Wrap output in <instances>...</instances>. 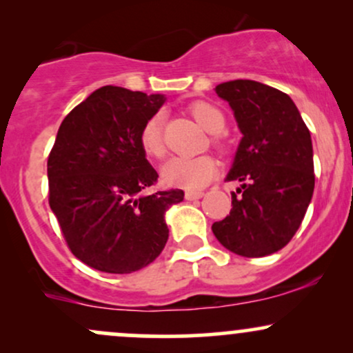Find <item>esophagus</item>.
<instances>
[{"mask_svg": "<svg viewBox=\"0 0 353 353\" xmlns=\"http://www.w3.org/2000/svg\"><path fill=\"white\" fill-rule=\"evenodd\" d=\"M202 196H204V192H202V190H185V194H184V197L188 201L201 199Z\"/></svg>", "mask_w": 353, "mask_h": 353, "instance_id": "1", "label": "esophagus"}]
</instances>
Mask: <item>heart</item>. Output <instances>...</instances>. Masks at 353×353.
Listing matches in <instances>:
<instances>
[{"instance_id":"1","label":"heart","mask_w":353,"mask_h":353,"mask_svg":"<svg viewBox=\"0 0 353 353\" xmlns=\"http://www.w3.org/2000/svg\"><path fill=\"white\" fill-rule=\"evenodd\" d=\"M190 114L201 128L208 132H221L225 125V117L214 104L197 101L190 104ZM139 145L143 152L152 159H161L165 152L164 144V116L161 112L149 116L139 131ZM212 145L224 152L225 144L219 137H212ZM217 163L210 156L199 157H174L163 168V177L169 185L188 190H199L214 179Z\"/></svg>"}]
</instances>
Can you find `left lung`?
<instances>
[{"mask_svg": "<svg viewBox=\"0 0 353 353\" xmlns=\"http://www.w3.org/2000/svg\"><path fill=\"white\" fill-rule=\"evenodd\" d=\"M232 108L244 134L228 181L241 182L229 216L212 232L225 249L264 257L290 242L314 194V154L309 128L294 101L250 79L216 86Z\"/></svg>", "mask_w": 353, "mask_h": 353, "instance_id": "obj_1", "label": "left lung"}]
</instances>
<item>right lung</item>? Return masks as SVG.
<instances>
[{
	"label": "right lung",
	"instance_id": "1",
	"mask_svg": "<svg viewBox=\"0 0 353 353\" xmlns=\"http://www.w3.org/2000/svg\"><path fill=\"white\" fill-rule=\"evenodd\" d=\"M164 96L104 86L64 117L48 157L50 208L81 262L108 274H131L163 252L164 212L181 189L144 194L157 172L139 131Z\"/></svg>",
	"mask_w": 353,
	"mask_h": 353
}]
</instances>
